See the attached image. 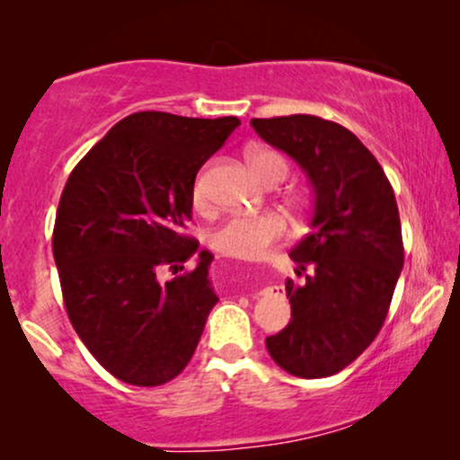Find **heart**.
<instances>
[{
  "label": "heart",
  "mask_w": 460,
  "mask_h": 460,
  "mask_svg": "<svg viewBox=\"0 0 460 460\" xmlns=\"http://www.w3.org/2000/svg\"><path fill=\"white\" fill-rule=\"evenodd\" d=\"M248 164L257 179L266 186H277L288 179L289 164L283 155L270 149H251ZM192 203L199 212L209 209V190L208 171L199 172L192 183ZM288 235V223L281 214L261 212V214H240L231 216L212 234V246L220 255L234 257V260L257 261L270 252L272 246L283 242Z\"/></svg>",
  "instance_id": "1"
}]
</instances>
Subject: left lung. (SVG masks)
<instances>
[{
  "label": "left lung",
  "instance_id": "obj_1",
  "mask_svg": "<svg viewBox=\"0 0 460 460\" xmlns=\"http://www.w3.org/2000/svg\"><path fill=\"white\" fill-rule=\"evenodd\" d=\"M251 125L314 188L311 234L289 252L309 274L303 285L285 281L292 320L266 348L292 376H332L378 335L404 266L394 188L363 142L332 120L292 114Z\"/></svg>",
  "mask_w": 460,
  "mask_h": 460
}]
</instances>
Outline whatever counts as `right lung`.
<instances>
[{
    "label": "right lung",
    "mask_w": 460,
    "mask_h": 460,
    "mask_svg": "<svg viewBox=\"0 0 460 460\" xmlns=\"http://www.w3.org/2000/svg\"><path fill=\"white\" fill-rule=\"evenodd\" d=\"M235 116L188 119L136 112L114 125L62 190L54 260L73 329L119 381L155 387L192 358L218 296L209 283L214 255L181 229L192 218V183ZM168 270L177 278L164 282Z\"/></svg>",
    "instance_id": "1"
}]
</instances>
